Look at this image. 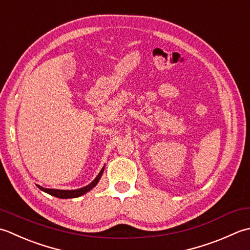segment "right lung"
Masks as SVG:
<instances>
[{
  "label": "right lung",
  "instance_id": "obj_1",
  "mask_svg": "<svg viewBox=\"0 0 250 250\" xmlns=\"http://www.w3.org/2000/svg\"><path fill=\"white\" fill-rule=\"evenodd\" d=\"M104 166L103 167V169L100 170V172L98 174L95 179L91 181L89 185H87L86 187L81 188V189H76V190H57V189H46V188H43L41 186H38V188L40 190H42L44 192L48 193V194L56 196L58 198H75V197H80L84 195L85 193L89 192L91 189H94V188L97 186V183L99 182L101 176L104 174Z\"/></svg>",
  "mask_w": 250,
  "mask_h": 250
}]
</instances>
